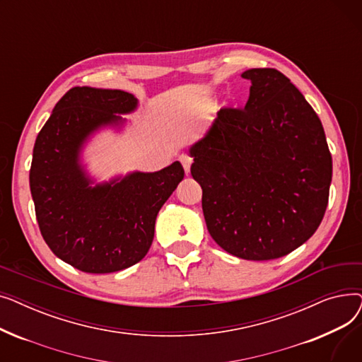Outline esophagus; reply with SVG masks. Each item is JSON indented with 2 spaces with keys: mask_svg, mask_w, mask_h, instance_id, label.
I'll return each mask as SVG.
<instances>
[{
  "mask_svg": "<svg viewBox=\"0 0 362 362\" xmlns=\"http://www.w3.org/2000/svg\"><path fill=\"white\" fill-rule=\"evenodd\" d=\"M179 160H180V163H182V165H183V168H185V173H186V175H189V171H191L192 158L189 157V156H186V154H183V156H180V157H179Z\"/></svg>",
  "mask_w": 362,
  "mask_h": 362,
  "instance_id": "34e87169",
  "label": "esophagus"
}]
</instances>
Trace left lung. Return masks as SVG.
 <instances>
[{
    "mask_svg": "<svg viewBox=\"0 0 362 362\" xmlns=\"http://www.w3.org/2000/svg\"><path fill=\"white\" fill-rule=\"evenodd\" d=\"M243 110L223 108L189 148L206 229L238 258L274 259L318 229L332 183L325 129L299 89L276 69H250Z\"/></svg>",
    "mask_w": 362,
    "mask_h": 362,
    "instance_id": "8db88e82",
    "label": "left lung"
}]
</instances>
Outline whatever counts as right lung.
I'll return each instance as SVG.
<instances>
[{
  "mask_svg": "<svg viewBox=\"0 0 362 362\" xmlns=\"http://www.w3.org/2000/svg\"><path fill=\"white\" fill-rule=\"evenodd\" d=\"M139 101L120 89L74 86L37 133L29 173L40 230L55 257L85 273H114L139 262L154 239L164 202L183 180L175 161L98 182L83 151L101 130L122 132Z\"/></svg>",
  "mask_w": 362,
  "mask_h": 362,
  "instance_id": "right-lung-1",
  "label": "right lung"
}]
</instances>
